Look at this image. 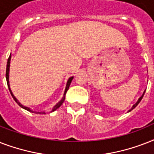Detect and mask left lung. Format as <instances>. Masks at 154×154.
<instances>
[{
    "label": "left lung",
    "instance_id": "1",
    "mask_svg": "<svg viewBox=\"0 0 154 154\" xmlns=\"http://www.w3.org/2000/svg\"><path fill=\"white\" fill-rule=\"evenodd\" d=\"M145 93H146V90H145V91H144L143 94H142V96H141V97H140V98H139V99H138V101H137V102H136V103H135V104H134V105H133V107H132V108H131V109H129V112H130V111H131V110H132V109H134V108L136 107L137 105H138V104H139V102H140V101H141V99H142V97H143V96H144V94H145Z\"/></svg>",
    "mask_w": 154,
    "mask_h": 154
}]
</instances>
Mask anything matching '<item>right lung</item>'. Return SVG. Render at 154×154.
Wrapping results in <instances>:
<instances>
[{
    "mask_svg": "<svg viewBox=\"0 0 154 154\" xmlns=\"http://www.w3.org/2000/svg\"><path fill=\"white\" fill-rule=\"evenodd\" d=\"M10 60H11V54L10 56H9V57H8V61H7V66H6V81H7V85H8V89H9V92H10L11 95H12V97H13V98L14 99V101H16V102L17 103L18 105H20V107L23 108V109H26L27 111H29V112H35V113H40V114H45V112H36V111H32L30 108L29 107H25V106H24L23 105H21L19 101H18V100L17 98H16L15 97H14V95L13 94V92L11 91V89H10V86H9V80H8V73H9V67H10ZM72 78H73V77H71L69 78V80H68L67 82V84H66V87H65V93H64V95H63V97L62 99L60 100L59 102L57 104V105L54 106V107L53 108V109H52V112H53V111H55L56 109H57L58 108L60 107V105H62V103L64 102V101H65V94H66V92L68 91V89H69V85H70V83H71V82H72Z\"/></svg>",
    "mask_w": 154,
    "mask_h": 154,
    "instance_id": "1",
    "label": "right lung"
}]
</instances>
